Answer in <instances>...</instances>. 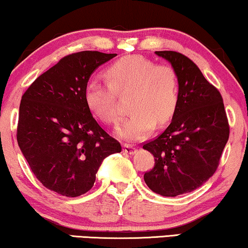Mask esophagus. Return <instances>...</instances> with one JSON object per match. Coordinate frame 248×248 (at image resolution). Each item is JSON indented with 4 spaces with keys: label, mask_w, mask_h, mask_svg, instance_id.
I'll use <instances>...</instances> for the list:
<instances>
[{
    "label": "esophagus",
    "mask_w": 248,
    "mask_h": 248,
    "mask_svg": "<svg viewBox=\"0 0 248 248\" xmlns=\"http://www.w3.org/2000/svg\"><path fill=\"white\" fill-rule=\"evenodd\" d=\"M123 151L126 154H134L135 153V148H133L132 145H128V144H125L124 145V149H123Z\"/></svg>",
    "instance_id": "34e87169"
}]
</instances>
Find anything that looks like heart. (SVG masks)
<instances>
[{
  "instance_id": "heart-1",
  "label": "heart",
  "mask_w": 248,
  "mask_h": 248,
  "mask_svg": "<svg viewBox=\"0 0 248 248\" xmlns=\"http://www.w3.org/2000/svg\"><path fill=\"white\" fill-rule=\"evenodd\" d=\"M108 84L91 79L85 86V102L89 110L108 124L117 123L120 113L116 94H130V116L117 134L130 142L148 136L155 126L167 123L174 115L179 103V85L170 64H155L140 56L124 57L105 73Z\"/></svg>"
}]
</instances>
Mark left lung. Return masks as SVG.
Masks as SVG:
<instances>
[{
	"label": "left lung",
	"mask_w": 248,
	"mask_h": 248,
	"mask_svg": "<svg viewBox=\"0 0 248 248\" xmlns=\"http://www.w3.org/2000/svg\"><path fill=\"white\" fill-rule=\"evenodd\" d=\"M155 53L175 70L179 103L166 131L143 144L155 161L144 181L157 195L175 197L199 188L215 173L229 124L219 91L192 60L175 51Z\"/></svg>",
	"instance_id": "obj_1"
}]
</instances>
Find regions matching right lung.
<instances>
[{"instance_id":"add662e5","label":"right lung","mask_w":248,"mask_h":248,"mask_svg":"<svg viewBox=\"0 0 248 248\" xmlns=\"http://www.w3.org/2000/svg\"><path fill=\"white\" fill-rule=\"evenodd\" d=\"M116 53L80 51L40 75L21 99L16 140L46 189L78 197L92 189L103 160L122 151L85 102L92 74Z\"/></svg>"}]
</instances>
